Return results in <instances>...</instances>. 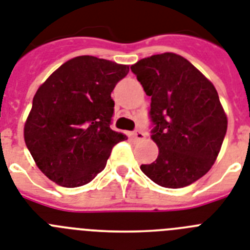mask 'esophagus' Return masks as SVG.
Instances as JSON below:
<instances>
[{
    "label": "esophagus",
    "mask_w": 250,
    "mask_h": 250,
    "mask_svg": "<svg viewBox=\"0 0 250 250\" xmlns=\"http://www.w3.org/2000/svg\"><path fill=\"white\" fill-rule=\"evenodd\" d=\"M132 137L135 138L136 141H142V140L146 138V133L141 131V129H136V131L132 132Z\"/></svg>",
    "instance_id": "1"
}]
</instances>
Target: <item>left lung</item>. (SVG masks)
Instances as JSON below:
<instances>
[{"instance_id":"obj_1","label":"left lung","mask_w":250,"mask_h":250,"mask_svg":"<svg viewBox=\"0 0 250 250\" xmlns=\"http://www.w3.org/2000/svg\"><path fill=\"white\" fill-rule=\"evenodd\" d=\"M131 71L151 96V138L159 146L141 170L165 188L189 186L211 169L228 129L215 86L175 53L144 58Z\"/></svg>"}]
</instances>
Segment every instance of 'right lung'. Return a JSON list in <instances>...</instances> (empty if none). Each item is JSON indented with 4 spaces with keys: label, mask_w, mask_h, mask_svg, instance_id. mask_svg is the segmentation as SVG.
Here are the masks:
<instances>
[{
    "label": "right lung",
    "mask_w": 250,
    "mask_h": 250,
    "mask_svg": "<svg viewBox=\"0 0 250 250\" xmlns=\"http://www.w3.org/2000/svg\"><path fill=\"white\" fill-rule=\"evenodd\" d=\"M129 67L93 56L67 61L38 89L24 127L26 147L52 182L87 184L127 136L110 128L112 91Z\"/></svg>",
    "instance_id": "add662e5"
}]
</instances>
